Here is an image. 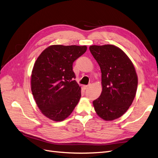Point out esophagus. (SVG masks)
<instances>
[{
    "mask_svg": "<svg viewBox=\"0 0 158 158\" xmlns=\"http://www.w3.org/2000/svg\"><path fill=\"white\" fill-rule=\"evenodd\" d=\"M88 87H89V85H84V89H86L88 88Z\"/></svg>",
    "mask_w": 158,
    "mask_h": 158,
    "instance_id": "esophagus-1",
    "label": "esophagus"
}]
</instances>
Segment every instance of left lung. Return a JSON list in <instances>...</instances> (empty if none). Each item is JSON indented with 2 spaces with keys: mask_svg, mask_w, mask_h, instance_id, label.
Listing matches in <instances>:
<instances>
[{
  "mask_svg": "<svg viewBox=\"0 0 158 158\" xmlns=\"http://www.w3.org/2000/svg\"><path fill=\"white\" fill-rule=\"evenodd\" d=\"M91 53L102 72V91L93 102L98 115L105 121L121 117L131 106L138 86V76L131 60L113 45H92Z\"/></svg>",
  "mask_w": 158,
  "mask_h": 158,
  "instance_id": "1",
  "label": "left lung"
}]
</instances>
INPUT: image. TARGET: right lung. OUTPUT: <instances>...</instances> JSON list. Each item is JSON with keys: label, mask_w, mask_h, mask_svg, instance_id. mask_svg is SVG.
<instances>
[{"label": "right lung", "mask_w": 158, "mask_h": 158, "mask_svg": "<svg viewBox=\"0 0 158 158\" xmlns=\"http://www.w3.org/2000/svg\"><path fill=\"white\" fill-rule=\"evenodd\" d=\"M87 46L52 45L37 57L31 72V89L37 106L51 120H64L81 97V88L74 78V61Z\"/></svg>", "instance_id": "add662e5"}]
</instances>
